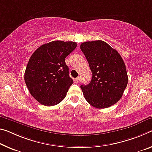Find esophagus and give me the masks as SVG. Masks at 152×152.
Listing matches in <instances>:
<instances>
[{"label":"esophagus","instance_id":"1","mask_svg":"<svg viewBox=\"0 0 152 152\" xmlns=\"http://www.w3.org/2000/svg\"><path fill=\"white\" fill-rule=\"evenodd\" d=\"M80 76L77 77L76 78H75V80H74V81H75L76 83H78L79 82H80Z\"/></svg>","mask_w":152,"mask_h":152}]
</instances>
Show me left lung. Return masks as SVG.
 I'll return each mask as SVG.
<instances>
[{
    "mask_svg": "<svg viewBox=\"0 0 152 152\" xmlns=\"http://www.w3.org/2000/svg\"><path fill=\"white\" fill-rule=\"evenodd\" d=\"M80 49L88 62L92 79L81 85L85 99L96 108H107L120 99L128 84L122 57L103 40L82 43Z\"/></svg>",
    "mask_w": 152,
    "mask_h": 152,
    "instance_id": "8db88e82",
    "label": "left lung"
}]
</instances>
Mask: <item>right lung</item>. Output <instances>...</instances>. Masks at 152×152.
Here are the masks:
<instances>
[{
  "mask_svg": "<svg viewBox=\"0 0 152 152\" xmlns=\"http://www.w3.org/2000/svg\"><path fill=\"white\" fill-rule=\"evenodd\" d=\"M76 43L55 40L34 52L26 67L24 80L31 95L40 104L52 106L66 97L73 80L65 59Z\"/></svg>",
  "mask_w": 152,
  "mask_h": 152,
  "instance_id": "1",
  "label": "right lung"
}]
</instances>
